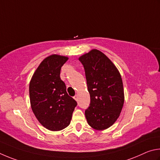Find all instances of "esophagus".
Returning <instances> with one entry per match:
<instances>
[{
  "instance_id": "obj_1",
  "label": "esophagus",
  "mask_w": 160,
  "mask_h": 160,
  "mask_svg": "<svg viewBox=\"0 0 160 160\" xmlns=\"http://www.w3.org/2000/svg\"><path fill=\"white\" fill-rule=\"evenodd\" d=\"M74 98L77 101V100H78V96H77V95H76V96L74 97Z\"/></svg>"
}]
</instances>
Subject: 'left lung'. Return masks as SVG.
I'll list each match as a JSON object with an SVG mask.
<instances>
[{
    "instance_id": "left-lung-1",
    "label": "left lung",
    "mask_w": 160,
    "mask_h": 160,
    "mask_svg": "<svg viewBox=\"0 0 160 160\" xmlns=\"http://www.w3.org/2000/svg\"><path fill=\"white\" fill-rule=\"evenodd\" d=\"M90 93L91 102L85 110L88 124L96 130L111 127L124 105L122 79L118 69L102 52L92 50L81 56Z\"/></svg>"
}]
</instances>
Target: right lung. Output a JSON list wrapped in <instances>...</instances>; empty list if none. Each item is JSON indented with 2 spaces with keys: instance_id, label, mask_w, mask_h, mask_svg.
Listing matches in <instances>:
<instances>
[{
  "instance_id": "right-lung-1",
  "label": "right lung",
  "mask_w": 160,
  "mask_h": 160,
  "mask_svg": "<svg viewBox=\"0 0 160 160\" xmlns=\"http://www.w3.org/2000/svg\"><path fill=\"white\" fill-rule=\"evenodd\" d=\"M68 58L52 55L41 62L29 83L30 102L38 122L47 129L57 131L68 127L77 105L67 93L60 78L61 67Z\"/></svg>"
}]
</instances>
